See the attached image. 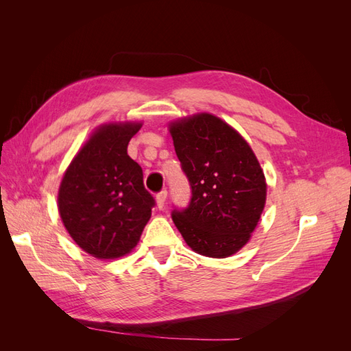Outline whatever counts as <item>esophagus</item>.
I'll use <instances>...</instances> for the list:
<instances>
[{"instance_id":"1","label":"esophagus","mask_w":351,"mask_h":351,"mask_svg":"<svg viewBox=\"0 0 351 351\" xmlns=\"http://www.w3.org/2000/svg\"><path fill=\"white\" fill-rule=\"evenodd\" d=\"M167 195H168L167 190H161V192L156 195V205H158V208H162L165 205Z\"/></svg>"}]
</instances>
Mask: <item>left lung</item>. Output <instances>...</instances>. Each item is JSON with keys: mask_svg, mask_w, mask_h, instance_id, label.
<instances>
[{"mask_svg": "<svg viewBox=\"0 0 351 351\" xmlns=\"http://www.w3.org/2000/svg\"><path fill=\"white\" fill-rule=\"evenodd\" d=\"M176 154L192 196L171 217L186 243L209 258L240 250L267 199L262 168L247 142L218 117L197 114L171 124Z\"/></svg>", "mask_w": 351, "mask_h": 351, "instance_id": "8db88e82", "label": "left lung"}]
</instances>
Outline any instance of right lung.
Instances as JSON below:
<instances>
[{
  "mask_svg": "<svg viewBox=\"0 0 351 351\" xmlns=\"http://www.w3.org/2000/svg\"><path fill=\"white\" fill-rule=\"evenodd\" d=\"M141 124H108L92 134L60 186L58 210L79 246L99 259L129 253L149 221L154 196L142 167L127 155Z\"/></svg>",
  "mask_w": 351,
  "mask_h": 351,
  "instance_id": "1",
  "label": "right lung"
}]
</instances>
